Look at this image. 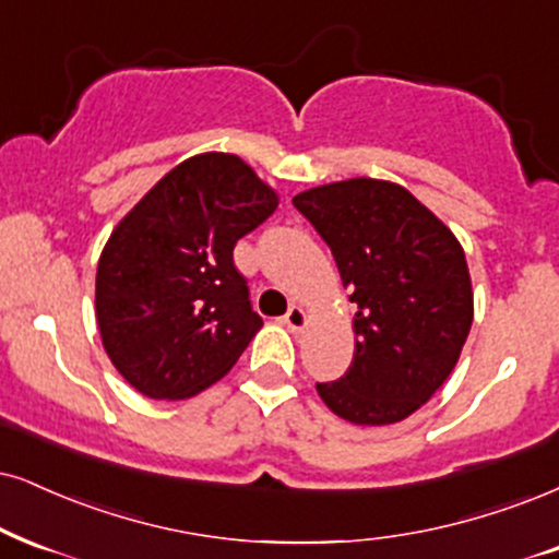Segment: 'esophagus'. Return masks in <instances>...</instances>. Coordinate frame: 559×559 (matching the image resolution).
I'll return each mask as SVG.
<instances>
[{"mask_svg":"<svg viewBox=\"0 0 559 559\" xmlns=\"http://www.w3.org/2000/svg\"><path fill=\"white\" fill-rule=\"evenodd\" d=\"M282 321H285V326L290 329V332L298 334V332H302V329H306V323H308V316H306V311H302L300 306H293L290 311L285 313V319H282Z\"/></svg>","mask_w":559,"mask_h":559,"instance_id":"34e87169","label":"esophagus"}]
</instances>
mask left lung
Listing matches in <instances>:
<instances>
[{"instance_id": "1", "label": "left lung", "mask_w": 559, "mask_h": 559, "mask_svg": "<svg viewBox=\"0 0 559 559\" xmlns=\"http://www.w3.org/2000/svg\"><path fill=\"white\" fill-rule=\"evenodd\" d=\"M293 204L332 248L357 302L353 365L316 391L347 423H402L445 383L469 336L474 295L464 248L391 181L316 186Z\"/></svg>"}]
</instances>
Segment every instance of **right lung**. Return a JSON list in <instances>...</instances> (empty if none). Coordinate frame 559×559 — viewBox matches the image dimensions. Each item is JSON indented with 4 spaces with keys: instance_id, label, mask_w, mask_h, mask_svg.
<instances>
[{
    "instance_id": "1",
    "label": "right lung",
    "mask_w": 559,
    "mask_h": 559,
    "mask_svg": "<svg viewBox=\"0 0 559 559\" xmlns=\"http://www.w3.org/2000/svg\"><path fill=\"white\" fill-rule=\"evenodd\" d=\"M280 199L238 155H194L114 227L95 274V319L116 370L150 399L219 381L261 329L233 248Z\"/></svg>"
}]
</instances>
